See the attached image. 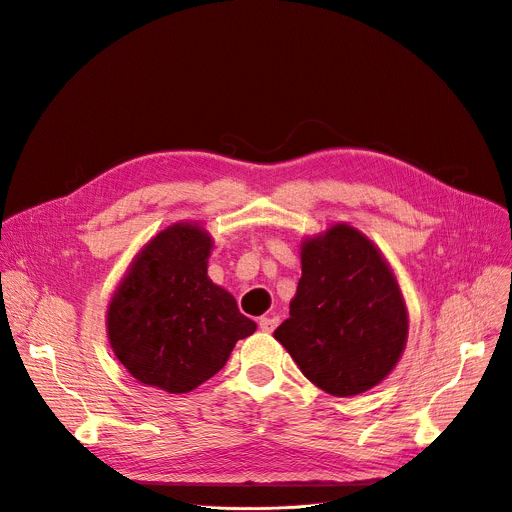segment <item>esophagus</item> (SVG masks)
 Instances as JSON below:
<instances>
[{
    "instance_id": "34e87169",
    "label": "esophagus",
    "mask_w": 512,
    "mask_h": 512,
    "mask_svg": "<svg viewBox=\"0 0 512 512\" xmlns=\"http://www.w3.org/2000/svg\"><path fill=\"white\" fill-rule=\"evenodd\" d=\"M277 322H280V318H275V316H263V318H259V329H261L263 333H273V329L277 327Z\"/></svg>"
}]
</instances>
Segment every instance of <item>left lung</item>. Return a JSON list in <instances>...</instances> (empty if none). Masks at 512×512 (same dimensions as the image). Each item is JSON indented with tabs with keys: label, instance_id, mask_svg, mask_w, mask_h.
Instances as JSON below:
<instances>
[{
	"label": "left lung",
	"instance_id": "8db88e82",
	"mask_svg": "<svg viewBox=\"0 0 512 512\" xmlns=\"http://www.w3.org/2000/svg\"><path fill=\"white\" fill-rule=\"evenodd\" d=\"M406 335L396 277L359 230L335 224L302 245L290 318L273 337L314 386L341 398L378 386L398 363Z\"/></svg>",
	"mask_w": 512,
	"mask_h": 512
}]
</instances>
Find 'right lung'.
Instances as JSON below:
<instances>
[{
    "mask_svg": "<svg viewBox=\"0 0 512 512\" xmlns=\"http://www.w3.org/2000/svg\"><path fill=\"white\" fill-rule=\"evenodd\" d=\"M212 241L194 224H173L138 253L108 310V337L141 384L185 394L224 367L257 324L208 277Z\"/></svg>",
    "mask_w": 512,
    "mask_h": 512,
    "instance_id": "obj_1",
    "label": "right lung"
}]
</instances>
